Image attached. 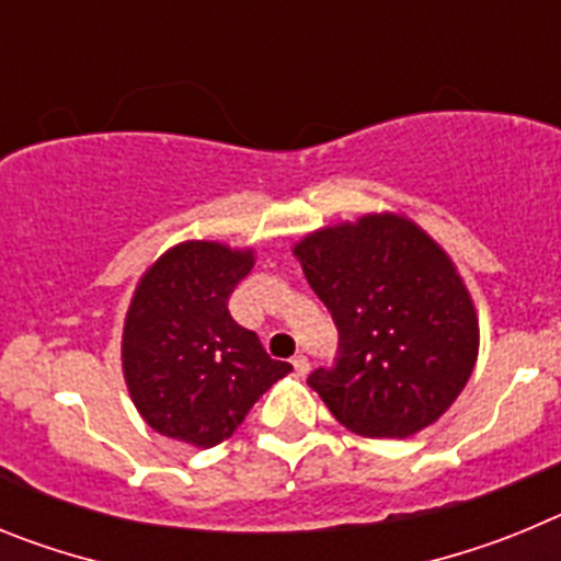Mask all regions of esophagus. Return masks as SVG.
I'll return each instance as SVG.
<instances>
[{
  "label": "esophagus",
  "mask_w": 561,
  "mask_h": 561,
  "mask_svg": "<svg viewBox=\"0 0 561 561\" xmlns=\"http://www.w3.org/2000/svg\"><path fill=\"white\" fill-rule=\"evenodd\" d=\"M291 368H295L297 376H306L309 374V359H306L304 354H297L295 359H291Z\"/></svg>",
  "instance_id": "esophagus-1"
}]
</instances>
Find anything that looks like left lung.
Returning a JSON list of instances; mask_svg holds the SVG:
<instances>
[{
	"instance_id": "obj_1",
	"label": "left lung",
	"mask_w": 561,
	"mask_h": 561,
	"mask_svg": "<svg viewBox=\"0 0 561 561\" xmlns=\"http://www.w3.org/2000/svg\"><path fill=\"white\" fill-rule=\"evenodd\" d=\"M295 257L340 331L334 368L309 376L331 415L365 438L435 424L466 388L480 345L453 257L399 213L309 232Z\"/></svg>"
}]
</instances>
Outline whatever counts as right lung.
<instances>
[{
  "mask_svg": "<svg viewBox=\"0 0 561 561\" xmlns=\"http://www.w3.org/2000/svg\"><path fill=\"white\" fill-rule=\"evenodd\" d=\"M252 264V250L182 241L134 289L123 325V376L134 408L160 435L216 447L291 370L227 309Z\"/></svg>",
  "mask_w": 561,
  "mask_h": 561,
  "instance_id": "1",
  "label": "right lung"
}]
</instances>
